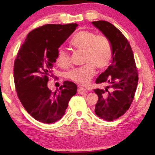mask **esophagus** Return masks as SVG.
<instances>
[{
  "mask_svg": "<svg viewBox=\"0 0 155 155\" xmlns=\"http://www.w3.org/2000/svg\"><path fill=\"white\" fill-rule=\"evenodd\" d=\"M77 91L79 94H83L85 92H86V89H85L84 87H78Z\"/></svg>",
  "mask_w": 155,
  "mask_h": 155,
  "instance_id": "esophagus-1",
  "label": "esophagus"
}]
</instances>
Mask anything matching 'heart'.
Returning <instances> with one entry per match:
<instances>
[{
  "mask_svg": "<svg viewBox=\"0 0 155 155\" xmlns=\"http://www.w3.org/2000/svg\"><path fill=\"white\" fill-rule=\"evenodd\" d=\"M73 48L84 51L82 66L74 68L67 73V77L74 82L85 85L91 81L96 68L103 70L111 61L113 51L111 41L107 36L97 35L89 31H81L70 41ZM56 62L59 66L65 68L70 64V57L66 51L59 48Z\"/></svg>",
  "mask_w": 155,
  "mask_h": 155,
  "instance_id": "obj_1",
  "label": "heart"
}]
</instances>
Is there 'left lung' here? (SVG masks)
Listing matches in <instances>:
<instances>
[{"label":"left lung","instance_id":"left-lung-1","mask_svg":"<svg viewBox=\"0 0 155 155\" xmlns=\"http://www.w3.org/2000/svg\"><path fill=\"white\" fill-rule=\"evenodd\" d=\"M91 23L109 39L112 45L111 64L96 80V83L109 85L105 90L96 89L94 91L98 96L95 105L96 115L113 121L124 115L132 103L138 83L137 70L132 48L121 31L107 21Z\"/></svg>","mask_w":155,"mask_h":155}]
</instances>
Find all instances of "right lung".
Returning a JSON list of instances; mask_svg holds the SVG:
<instances>
[{
	"mask_svg": "<svg viewBox=\"0 0 155 155\" xmlns=\"http://www.w3.org/2000/svg\"><path fill=\"white\" fill-rule=\"evenodd\" d=\"M78 25H46L28 34L14 61V78L18 98L33 118L46 124L64 116L77 86L65 81L54 92L48 89L58 48Z\"/></svg>",
	"mask_w": 155,
	"mask_h": 155,
	"instance_id": "add662e5",
	"label": "right lung"
}]
</instances>
